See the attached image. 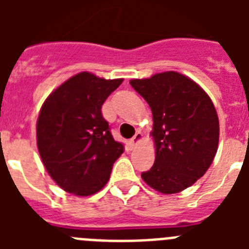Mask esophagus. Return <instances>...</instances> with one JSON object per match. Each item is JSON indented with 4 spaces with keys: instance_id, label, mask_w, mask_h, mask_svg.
I'll return each mask as SVG.
<instances>
[{
    "instance_id": "1",
    "label": "esophagus",
    "mask_w": 249,
    "mask_h": 249,
    "mask_svg": "<svg viewBox=\"0 0 249 249\" xmlns=\"http://www.w3.org/2000/svg\"><path fill=\"white\" fill-rule=\"evenodd\" d=\"M142 138H143V135H142L141 132H136V135L133 136V138H131V140H129V142H128L129 146H131L132 148H133V147H136L138 143H140L141 141H142Z\"/></svg>"
}]
</instances>
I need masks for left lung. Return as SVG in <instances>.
Returning <instances> with one entry per match:
<instances>
[{"instance_id":"8db88e82","label":"left lung","mask_w":249,"mask_h":249,"mask_svg":"<svg viewBox=\"0 0 249 249\" xmlns=\"http://www.w3.org/2000/svg\"><path fill=\"white\" fill-rule=\"evenodd\" d=\"M129 83L153 116L155 164L141 177L164 195L186 190L207 172L217 152L219 122L213 102L195 81L175 71Z\"/></svg>"}]
</instances>
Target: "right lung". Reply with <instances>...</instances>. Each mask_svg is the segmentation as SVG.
<instances>
[{"instance_id": "add662e5", "label": "right lung", "mask_w": 249, "mask_h": 249, "mask_svg": "<svg viewBox=\"0 0 249 249\" xmlns=\"http://www.w3.org/2000/svg\"><path fill=\"white\" fill-rule=\"evenodd\" d=\"M81 72L47 97L37 120V147L48 175L63 191L91 196L108 182L123 153L114 141L102 105L122 83Z\"/></svg>"}]
</instances>
